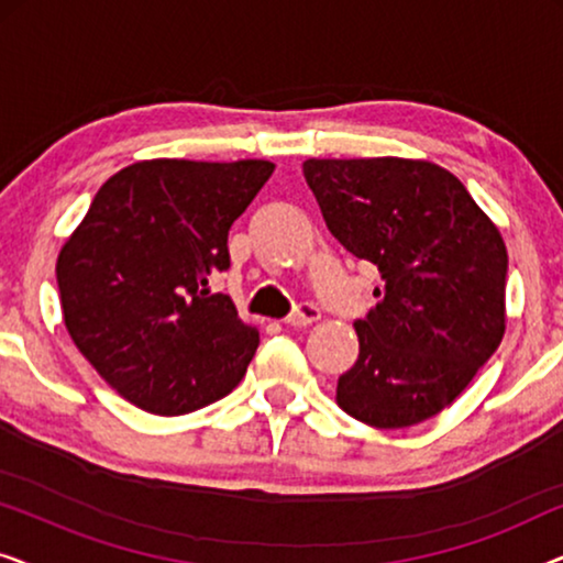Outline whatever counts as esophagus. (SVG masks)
I'll return each mask as SVG.
<instances>
[{
    "label": "esophagus",
    "instance_id": "34e87169",
    "mask_svg": "<svg viewBox=\"0 0 563 563\" xmlns=\"http://www.w3.org/2000/svg\"><path fill=\"white\" fill-rule=\"evenodd\" d=\"M318 320H320V310H318V307H314V305H302L295 314H291V318L284 320V325L299 330V328L312 325V322H318Z\"/></svg>",
    "mask_w": 563,
    "mask_h": 563
}]
</instances>
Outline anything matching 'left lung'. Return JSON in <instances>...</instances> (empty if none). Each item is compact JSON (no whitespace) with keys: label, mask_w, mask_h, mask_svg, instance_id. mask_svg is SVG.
I'll return each mask as SVG.
<instances>
[{"label":"left lung","mask_w":563,"mask_h":563,"mask_svg":"<svg viewBox=\"0 0 563 563\" xmlns=\"http://www.w3.org/2000/svg\"><path fill=\"white\" fill-rule=\"evenodd\" d=\"M328 230L382 272L335 402L372 428L445 410L505 335L507 249L464 184L422 158H307Z\"/></svg>","instance_id":"left-lung-1"}]
</instances>
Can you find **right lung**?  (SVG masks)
<instances>
[{"mask_svg": "<svg viewBox=\"0 0 563 563\" xmlns=\"http://www.w3.org/2000/svg\"><path fill=\"white\" fill-rule=\"evenodd\" d=\"M272 161L151 158L120 168L60 245L64 325L97 374L151 415L195 412L241 384L258 330L210 295L228 230Z\"/></svg>", "mask_w": 563, "mask_h": 563, "instance_id": "add662e5", "label": "right lung"}]
</instances>
